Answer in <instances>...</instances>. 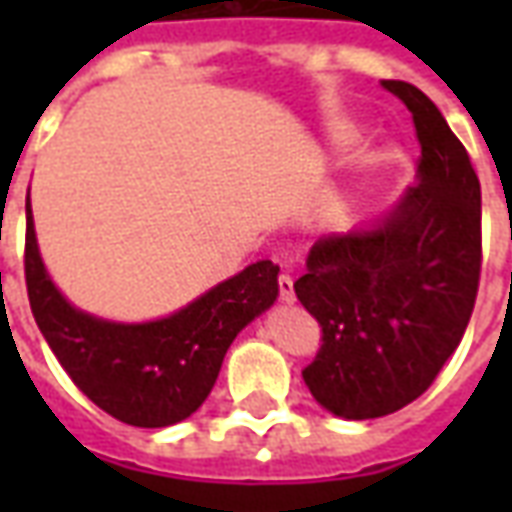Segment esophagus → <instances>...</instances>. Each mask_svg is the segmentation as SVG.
<instances>
[{
	"label": "esophagus",
	"instance_id": "1",
	"mask_svg": "<svg viewBox=\"0 0 512 512\" xmlns=\"http://www.w3.org/2000/svg\"><path fill=\"white\" fill-rule=\"evenodd\" d=\"M277 285H279V299L285 301V304H293V301H296V290H293V277H290V274H279Z\"/></svg>",
	"mask_w": 512,
	"mask_h": 512
}]
</instances>
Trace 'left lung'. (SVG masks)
Masks as SVG:
<instances>
[{
	"label": "left lung",
	"mask_w": 512,
	"mask_h": 512,
	"mask_svg": "<svg viewBox=\"0 0 512 512\" xmlns=\"http://www.w3.org/2000/svg\"><path fill=\"white\" fill-rule=\"evenodd\" d=\"M384 87L414 120L419 183L373 230L315 241L293 282L321 326L304 384L345 419L395 414L436 381L469 326L483 266L480 180L466 147L414 84Z\"/></svg>",
	"instance_id": "left-lung-1"
}]
</instances>
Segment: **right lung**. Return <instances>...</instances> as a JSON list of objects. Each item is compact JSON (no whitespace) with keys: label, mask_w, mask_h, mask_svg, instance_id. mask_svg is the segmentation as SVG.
<instances>
[{"label":"right lung","mask_w":512,"mask_h":512,"mask_svg":"<svg viewBox=\"0 0 512 512\" xmlns=\"http://www.w3.org/2000/svg\"><path fill=\"white\" fill-rule=\"evenodd\" d=\"M279 266L260 260L153 323H106L73 310L40 263L27 200L24 277L38 329L95 406L134 428H167L211 395L235 334L277 299Z\"/></svg>","instance_id":"right-lung-1"}]
</instances>
